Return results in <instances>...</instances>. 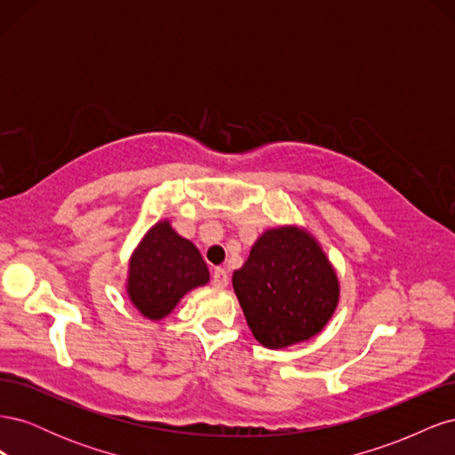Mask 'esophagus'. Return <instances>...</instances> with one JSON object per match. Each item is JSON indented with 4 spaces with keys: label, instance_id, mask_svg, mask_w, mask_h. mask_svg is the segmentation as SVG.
I'll return each mask as SVG.
<instances>
[{
    "label": "esophagus",
    "instance_id": "obj_1",
    "mask_svg": "<svg viewBox=\"0 0 455 455\" xmlns=\"http://www.w3.org/2000/svg\"><path fill=\"white\" fill-rule=\"evenodd\" d=\"M229 283V277H228V271L222 269V267H216L212 271V284L218 286V288H226Z\"/></svg>",
    "mask_w": 455,
    "mask_h": 455
}]
</instances>
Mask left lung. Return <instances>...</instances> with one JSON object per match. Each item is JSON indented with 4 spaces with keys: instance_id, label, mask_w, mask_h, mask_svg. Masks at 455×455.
<instances>
[{
    "instance_id": "left-lung-1",
    "label": "left lung",
    "mask_w": 455,
    "mask_h": 455,
    "mask_svg": "<svg viewBox=\"0 0 455 455\" xmlns=\"http://www.w3.org/2000/svg\"><path fill=\"white\" fill-rule=\"evenodd\" d=\"M233 291L254 338L267 349H284L311 339L332 319L339 281L307 229L283 226L258 237L233 273Z\"/></svg>"
}]
</instances>
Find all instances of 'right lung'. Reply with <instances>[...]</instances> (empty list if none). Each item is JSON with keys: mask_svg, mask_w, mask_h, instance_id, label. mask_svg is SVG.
<instances>
[{"mask_svg": "<svg viewBox=\"0 0 455 455\" xmlns=\"http://www.w3.org/2000/svg\"><path fill=\"white\" fill-rule=\"evenodd\" d=\"M209 279V267L197 246L178 235L169 220H163L148 229L131 256L127 294L142 316L161 321L189 291Z\"/></svg>", "mask_w": 455, "mask_h": 455, "instance_id": "obj_1", "label": "right lung"}]
</instances>
